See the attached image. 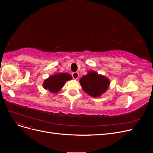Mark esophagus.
Returning a JSON list of instances; mask_svg holds the SVG:
<instances>
[{
    "instance_id": "34e87169",
    "label": "esophagus",
    "mask_w": 153,
    "mask_h": 153,
    "mask_svg": "<svg viewBox=\"0 0 153 153\" xmlns=\"http://www.w3.org/2000/svg\"><path fill=\"white\" fill-rule=\"evenodd\" d=\"M72 76H73V78L74 80H76V79H78V76H79V74H78V73H76V72L73 73H72Z\"/></svg>"
}]
</instances>
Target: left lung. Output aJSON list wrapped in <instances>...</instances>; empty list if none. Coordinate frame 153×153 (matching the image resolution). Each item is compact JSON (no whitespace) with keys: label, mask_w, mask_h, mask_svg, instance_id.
Instances as JSON below:
<instances>
[{"label":"left lung","mask_w":153,"mask_h":153,"mask_svg":"<svg viewBox=\"0 0 153 153\" xmlns=\"http://www.w3.org/2000/svg\"><path fill=\"white\" fill-rule=\"evenodd\" d=\"M82 88L86 93L93 98L102 95L107 91L110 85V80L107 77L99 75L96 71H88L79 81Z\"/></svg>","instance_id":"1"}]
</instances>
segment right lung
<instances>
[{
  "instance_id": "obj_1",
  "label": "right lung",
  "mask_w": 153,
  "mask_h": 153,
  "mask_svg": "<svg viewBox=\"0 0 153 153\" xmlns=\"http://www.w3.org/2000/svg\"><path fill=\"white\" fill-rule=\"evenodd\" d=\"M72 79V76L68 73H56L50 76L43 82V87L52 93H57L61 91L65 83Z\"/></svg>"
}]
</instances>
